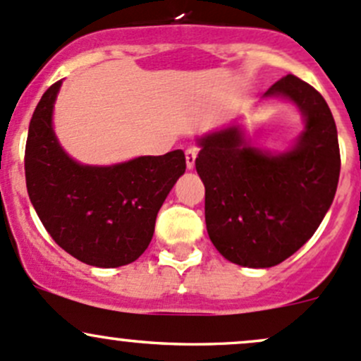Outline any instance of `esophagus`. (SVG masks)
Instances as JSON below:
<instances>
[{
	"label": "esophagus",
	"mask_w": 361,
	"mask_h": 361,
	"mask_svg": "<svg viewBox=\"0 0 361 361\" xmlns=\"http://www.w3.org/2000/svg\"><path fill=\"white\" fill-rule=\"evenodd\" d=\"M195 159H197V150L195 149H188L185 152V161H187V168L193 169L195 168Z\"/></svg>",
	"instance_id": "esophagus-1"
}]
</instances>
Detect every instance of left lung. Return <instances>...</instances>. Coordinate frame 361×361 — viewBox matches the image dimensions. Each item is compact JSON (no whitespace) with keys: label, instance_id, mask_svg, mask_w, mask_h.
Returning a JSON list of instances; mask_svg holds the SVG:
<instances>
[{"label":"left lung","instance_id":"obj_1","mask_svg":"<svg viewBox=\"0 0 361 361\" xmlns=\"http://www.w3.org/2000/svg\"><path fill=\"white\" fill-rule=\"evenodd\" d=\"M286 97L306 119L290 152L271 155L249 147L240 128L199 138L195 169L206 187V226L214 247L235 264L270 268L310 240L331 207L341 171L331 109L295 75L264 97Z\"/></svg>","mask_w":361,"mask_h":361}]
</instances>
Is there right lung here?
Here are the masks:
<instances>
[{
	"label": "right lung",
	"mask_w": 361,
	"mask_h": 361,
	"mask_svg": "<svg viewBox=\"0 0 361 361\" xmlns=\"http://www.w3.org/2000/svg\"><path fill=\"white\" fill-rule=\"evenodd\" d=\"M60 85L44 91L29 124V199L53 240L75 259L98 268L124 267L149 247L157 212L187 168L185 154L143 155L105 168L78 164L51 128Z\"/></svg>",
	"instance_id": "obj_1"
}]
</instances>
